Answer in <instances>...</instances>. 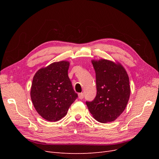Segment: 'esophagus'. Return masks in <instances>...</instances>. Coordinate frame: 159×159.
I'll return each instance as SVG.
<instances>
[{
	"label": "esophagus",
	"instance_id": "obj_1",
	"mask_svg": "<svg viewBox=\"0 0 159 159\" xmlns=\"http://www.w3.org/2000/svg\"><path fill=\"white\" fill-rule=\"evenodd\" d=\"M78 98L80 99H82L84 98V93H80L78 94Z\"/></svg>",
	"mask_w": 159,
	"mask_h": 159
}]
</instances>
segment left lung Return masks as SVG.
I'll return each instance as SVG.
<instances>
[{
    "instance_id": "1",
    "label": "left lung",
    "mask_w": 159,
    "mask_h": 159,
    "mask_svg": "<svg viewBox=\"0 0 159 159\" xmlns=\"http://www.w3.org/2000/svg\"><path fill=\"white\" fill-rule=\"evenodd\" d=\"M96 76L97 95L86 105L93 117L100 123L115 121L125 109L131 88L127 71L119 62L91 60Z\"/></svg>"
}]
</instances>
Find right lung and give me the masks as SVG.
I'll list each match as a JSON object with an SVG mask.
<instances>
[{
    "instance_id": "1",
    "label": "right lung",
    "mask_w": 159,
    "mask_h": 159,
    "mask_svg": "<svg viewBox=\"0 0 159 159\" xmlns=\"http://www.w3.org/2000/svg\"><path fill=\"white\" fill-rule=\"evenodd\" d=\"M70 62L60 61L38 70L33 78L30 97L40 116L57 121L68 113L78 98L68 75Z\"/></svg>"
}]
</instances>
